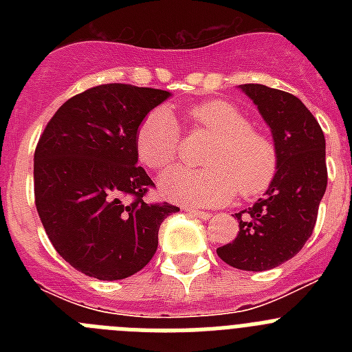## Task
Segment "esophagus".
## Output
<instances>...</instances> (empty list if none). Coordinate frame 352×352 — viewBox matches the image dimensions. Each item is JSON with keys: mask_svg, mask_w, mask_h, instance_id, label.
Instances as JSON below:
<instances>
[{"mask_svg": "<svg viewBox=\"0 0 352 352\" xmlns=\"http://www.w3.org/2000/svg\"><path fill=\"white\" fill-rule=\"evenodd\" d=\"M185 210L188 211V213L195 214V217H199V219H203V220L210 219L211 217V213H208V211H204V210H199V208H185Z\"/></svg>", "mask_w": 352, "mask_h": 352, "instance_id": "esophagus-1", "label": "esophagus"}]
</instances>
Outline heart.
Returning a JSON list of instances; mask_svg holds the SVG:
<instances>
[{"label":"heart","mask_w":352,"mask_h":352,"mask_svg":"<svg viewBox=\"0 0 352 352\" xmlns=\"http://www.w3.org/2000/svg\"><path fill=\"white\" fill-rule=\"evenodd\" d=\"M194 132L213 138L203 164L206 169L176 167L160 178V190L170 201L190 206H220L236 190L254 197L272 185L278 153L272 139L252 130L239 109L226 100H208L186 113ZM182 130L169 109L157 107L144 116L135 133L139 160L149 169H166L182 153Z\"/></svg>","instance_id":"1"}]
</instances>
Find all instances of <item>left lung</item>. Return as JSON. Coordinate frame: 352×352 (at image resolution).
Returning <instances> with one entry per match:
<instances>
[{
  "instance_id": "1",
  "label": "left lung",
  "mask_w": 352,
  "mask_h": 352,
  "mask_svg": "<svg viewBox=\"0 0 352 352\" xmlns=\"http://www.w3.org/2000/svg\"><path fill=\"white\" fill-rule=\"evenodd\" d=\"M272 129L278 167L256 204L236 213L238 236L217 248L220 259L245 272H266L294 257L312 236L328 185L321 126L298 96L263 84H241Z\"/></svg>"
}]
</instances>
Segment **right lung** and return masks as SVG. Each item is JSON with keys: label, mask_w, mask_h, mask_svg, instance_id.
Returning <instances> with one entry per match:
<instances>
[{"label": "right lung", "mask_w": 352, "mask_h": 352, "mask_svg": "<svg viewBox=\"0 0 352 352\" xmlns=\"http://www.w3.org/2000/svg\"><path fill=\"white\" fill-rule=\"evenodd\" d=\"M169 91L100 84L65 102L35 149V204L56 252L98 280L141 272L158 247V229L179 208L146 203L153 188L138 167L135 133ZM131 197V203L126 199Z\"/></svg>", "instance_id": "add662e5"}]
</instances>
